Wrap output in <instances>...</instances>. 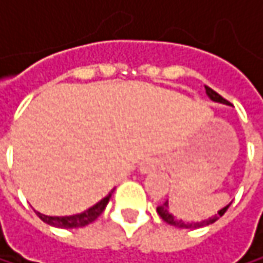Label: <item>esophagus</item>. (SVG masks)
I'll return each mask as SVG.
<instances>
[{"mask_svg": "<svg viewBox=\"0 0 263 263\" xmlns=\"http://www.w3.org/2000/svg\"><path fill=\"white\" fill-rule=\"evenodd\" d=\"M158 166H160V160H157V158H147V160H144L140 164V172L141 174H149V172L157 171Z\"/></svg>", "mask_w": 263, "mask_h": 263, "instance_id": "1", "label": "esophagus"}]
</instances>
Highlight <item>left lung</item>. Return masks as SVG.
<instances>
[{"label": "left lung", "instance_id": "1", "mask_svg": "<svg viewBox=\"0 0 263 263\" xmlns=\"http://www.w3.org/2000/svg\"><path fill=\"white\" fill-rule=\"evenodd\" d=\"M205 92H207V96H209L213 102L227 103V100H226L222 96H219L216 91H213L212 88L205 86ZM229 207H230V204H229V205H226L224 209H221V210L218 212V215H215V216H212V218H209V219L199 221V222H184V221H181V219H177V218L169 212V202H167V201H166V202H163L161 205H158V207H157V212H158L160 218H161L164 222H167V224H171V226H175V227H178V229H199V227H205V226H210V224H213L215 221H218V219H219V216H222V215L227 212V209H229Z\"/></svg>", "mask_w": 263, "mask_h": 263}]
</instances>
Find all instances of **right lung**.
<instances>
[{"mask_svg": "<svg viewBox=\"0 0 263 263\" xmlns=\"http://www.w3.org/2000/svg\"><path fill=\"white\" fill-rule=\"evenodd\" d=\"M114 190H111L103 199H100L97 204H94L92 207H89L88 210L78 213V215H71V216H47L42 215L39 212H36V215L47 224L58 227V229H76V227H85L88 224H91L92 221H96L105 210L106 204L109 202V198L112 195Z\"/></svg>", "mask_w": 263, "mask_h": 263, "instance_id": "1", "label": "right lung"}]
</instances>
